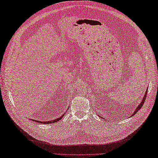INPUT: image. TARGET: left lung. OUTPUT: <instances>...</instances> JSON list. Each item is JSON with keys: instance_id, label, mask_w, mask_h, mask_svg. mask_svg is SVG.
<instances>
[{"instance_id": "8db88e82", "label": "left lung", "mask_w": 158, "mask_h": 158, "mask_svg": "<svg viewBox=\"0 0 158 158\" xmlns=\"http://www.w3.org/2000/svg\"><path fill=\"white\" fill-rule=\"evenodd\" d=\"M147 91H148V89H147V91H146V92H145V96H144V97H143V100H142V101L140 102V104L139 105V106H138V107H137V108L135 109V112H134L133 113H131V116H133L134 115H135V114L139 111V110L140 109V108H142V106H143V103H144V102H145V98H146V96H147ZM102 119H105L103 118V117H102Z\"/></svg>"}]
</instances>
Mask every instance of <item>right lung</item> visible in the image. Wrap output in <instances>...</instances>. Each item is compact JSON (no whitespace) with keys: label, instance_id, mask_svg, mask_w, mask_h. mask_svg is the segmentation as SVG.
<instances>
[{"label":"right lung","instance_id":"add662e5","mask_svg":"<svg viewBox=\"0 0 158 158\" xmlns=\"http://www.w3.org/2000/svg\"><path fill=\"white\" fill-rule=\"evenodd\" d=\"M64 115H64H62L60 116V117H58V118H57V119H54V120H52V121H47V122H43V121H42V122H41V121H36V120H35V119H31V120L35 121V122H38V123H43V124H45V123H46V124H48V123H55V122H58V121H60V119H61L62 118Z\"/></svg>","mask_w":158,"mask_h":158}]
</instances>
